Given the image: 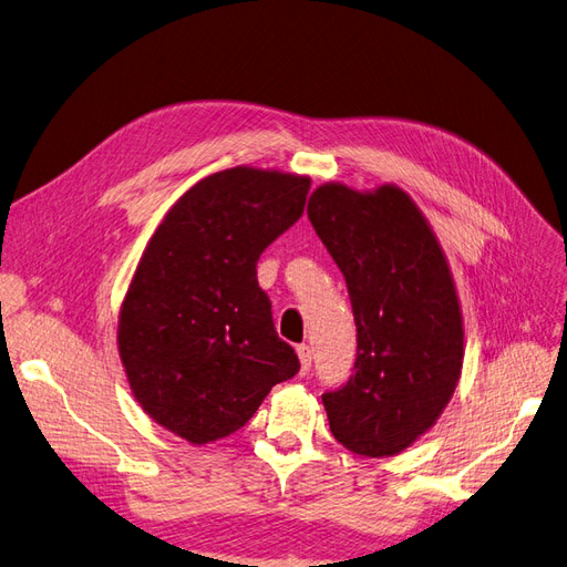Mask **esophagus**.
<instances>
[{"label": "esophagus", "instance_id": "1", "mask_svg": "<svg viewBox=\"0 0 567 567\" xmlns=\"http://www.w3.org/2000/svg\"><path fill=\"white\" fill-rule=\"evenodd\" d=\"M296 352H298V359H300V373H307V371L312 369V350H310V346H298Z\"/></svg>", "mask_w": 567, "mask_h": 567}]
</instances>
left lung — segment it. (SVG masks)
Wrapping results in <instances>:
<instances>
[{
	"label": "left lung",
	"mask_w": 567,
	"mask_h": 567,
	"mask_svg": "<svg viewBox=\"0 0 567 567\" xmlns=\"http://www.w3.org/2000/svg\"><path fill=\"white\" fill-rule=\"evenodd\" d=\"M307 217L346 277L357 323L354 373L321 394L331 433L354 454L394 456L431 431L461 379L463 315L450 262L394 184L357 192L326 182Z\"/></svg>",
	"instance_id": "obj_1"
}]
</instances>
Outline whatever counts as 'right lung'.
Listing matches in <instances>:
<instances>
[{"label": "right lung", "mask_w": 567, "mask_h": 567, "mask_svg": "<svg viewBox=\"0 0 567 567\" xmlns=\"http://www.w3.org/2000/svg\"><path fill=\"white\" fill-rule=\"evenodd\" d=\"M310 184L279 169H221L153 231L120 305L117 352L134 400L165 431L198 447L227 437L298 373L257 260L300 219Z\"/></svg>", "instance_id": "right-lung-1"}]
</instances>
